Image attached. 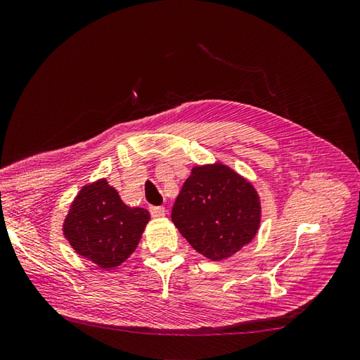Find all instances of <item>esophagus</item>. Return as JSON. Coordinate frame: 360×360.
Masks as SVG:
<instances>
[{
    "mask_svg": "<svg viewBox=\"0 0 360 360\" xmlns=\"http://www.w3.org/2000/svg\"><path fill=\"white\" fill-rule=\"evenodd\" d=\"M149 212H151L153 219H162L165 215V207L163 206H153L149 207Z\"/></svg>",
    "mask_w": 360,
    "mask_h": 360,
    "instance_id": "esophagus-1",
    "label": "esophagus"
}]
</instances>
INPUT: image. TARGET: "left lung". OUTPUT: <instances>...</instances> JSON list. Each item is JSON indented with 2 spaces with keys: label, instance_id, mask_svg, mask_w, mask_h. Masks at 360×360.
Instances as JSON below:
<instances>
[{
  "label": "left lung",
  "instance_id": "left-lung-1",
  "mask_svg": "<svg viewBox=\"0 0 360 360\" xmlns=\"http://www.w3.org/2000/svg\"><path fill=\"white\" fill-rule=\"evenodd\" d=\"M257 188L221 162L192 168L174 201L172 220L202 257L221 261L243 250L261 224Z\"/></svg>",
  "mask_w": 360,
  "mask_h": 360
}]
</instances>
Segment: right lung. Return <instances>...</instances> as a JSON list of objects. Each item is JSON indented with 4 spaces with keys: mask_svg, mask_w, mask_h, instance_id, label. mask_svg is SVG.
Segmentation results:
<instances>
[{
    "mask_svg": "<svg viewBox=\"0 0 360 360\" xmlns=\"http://www.w3.org/2000/svg\"><path fill=\"white\" fill-rule=\"evenodd\" d=\"M149 219L146 209L124 205L116 188L99 178L72 200L63 234L78 257L110 271L135 252Z\"/></svg>",
    "mask_w": 360,
    "mask_h": 360,
    "instance_id": "1",
    "label": "right lung"
}]
</instances>
